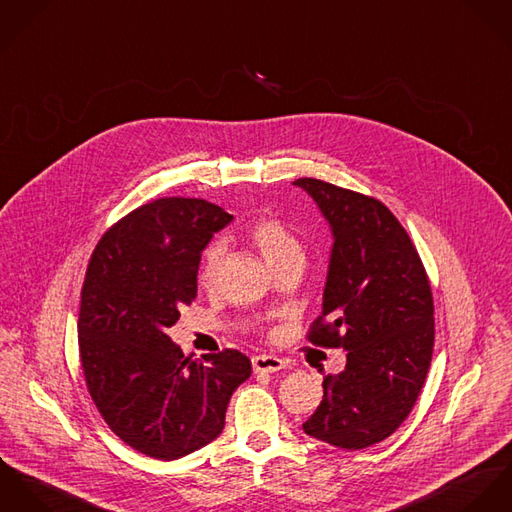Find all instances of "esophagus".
Listing matches in <instances>:
<instances>
[{"label":"esophagus","instance_id":"obj_1","mask_svg":"<svg viewBox=\"0 0 512 512\" xmlns=\"http://www.w3.org/2000/svg\"><path fill=\"white\" fill-rule=\"evenodd\" d=\"M255 373H277L286 367V361L275 355H255L251 359Z\"/></svg>","mask_w":512,"mask_h":512}]
</instances>
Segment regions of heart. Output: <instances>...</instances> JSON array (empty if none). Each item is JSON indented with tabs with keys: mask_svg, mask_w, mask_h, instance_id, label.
Wrapping results in <instances>:
<instances>
[{
	"mask_svg": "<svg viewBox=\"0 0 512 512\" xmlns=\"http://www.w3.org/2000/svg\"><path fill=\"white\" fill-rule=\"evenodd\" d=\"M249 237L257 245L263 259L271 267L275 263H279L286 255H290L294 251H300L298 241L294 239V235L275 218H259L249 229ZM220 259H222L220 243L208 245L204 255H202V263H200V281L202 283H214Z\"/></svg>",
	"mask_w": 512,
	"mask_h": 512,
	"instance_id": "b5f03b06",
	"label": "heart"
}]
</instances>
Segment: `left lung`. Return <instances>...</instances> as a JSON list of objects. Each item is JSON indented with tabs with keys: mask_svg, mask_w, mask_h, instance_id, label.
<instances>
[{
	"mask_svg": "<svg viewBox=\"0 0 512 512\" xmlns=\"http://www.w3.org/2000/svg\"><path fill=\"white\" fill-rule=\"evenodd\" d=\"M292 184L316 202L334 237L308 340L347 351L345 369L324 377V398L302 428L330 446L363 450L389 438L420 395L434 347L432 290L385 204L316 178Z\"/></svg>",
	"mask_w": 512,
	"mask_h": 512,
	"instance_id": "1",
	"label": "left lung"
}]
</instances>
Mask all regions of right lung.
Segmentation results:
<instances>
[{"label": "right lung", "mask_w": 512, "mask_h": 512, "mask_svg": "<svg viewBox=\"0 0 512 512\" xmlns=\"http://www.w3.org/2000/svg\"><path fill=\"white\" fill-rule=\"evenodd\" d=\"M231 220L206 200H155L106 231L86 271L78 345L90 397L115 436L155 459L216 440L251 375L237 349L200 361L167 336L196 298L202 251Z\"/></svg>", "instance_id": "1"}]
</instances>
